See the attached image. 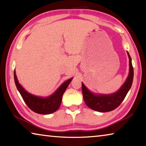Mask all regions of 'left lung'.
Masks as SVG:
<instances>
[{
    "instance_id": "obj_1",
    "label": "left lung",
    "mask_w": 146,
    "mask_h": 146,
    "mask_svg": "<svg viewBox=\"0 0 146 146\" xmlns=\"http://www.w3.org/2000/svg\"><path fill=\"white\" fill-rule=\"evenodd\" d=\"M127 53L129 61V75L123 85L116 92L108 94V95L94 93L89 90L82 82L84 100L85 101L86 104L91 110L101 113L111 111L118 108L125 98L128 91H129L131 87L133 75H134L131 58L127 51Z\"/></svg>"
}]
</instances>
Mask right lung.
I'll return each mask as SVG.
<instances>
[{
	"label": "right lung",
	"mask_w": 146,
	"mask_h": 146,
	"mask_svg": "<svg viewBox=\"0 0 146 146\" xmlns=\"http://www.w3.org/2000/svg\"><path fill=\"white\" fill-rule=\"evenodd\" d=\"M14 79L17 90L27 106L33 111L38 114L49 115L56 111L60 107L63 94L65 92L71 81L72 80L73 78L65 81L52 95L46 97L36 96L28 92L21 85V84H19L15 71H14Z\"/></svg>",
	"instance_id": "add662e5"
}]
</instances>
